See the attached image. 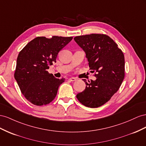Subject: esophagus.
Instances as JSON below:
<instances>
[{"label": "esophagus", "mask_w": 146, "mask_h": 146, "mask_svg": "<svg viewBox=\"0 0 146 146\" xmlns=\"http://www.w3.org/2000/svg\"><path fill=\"white\" fill-rule=\"evenodd\" d=\"M76 80L75 78H69L68 79V81H70V82H73V81H75Z\"/></svg>", "instance_id": "esophagus-1"}]
</instances>
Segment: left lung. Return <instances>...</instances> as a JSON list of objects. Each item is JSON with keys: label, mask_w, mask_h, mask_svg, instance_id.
Wrapping results in <instances>:
<instances>
[{"label": "left lung", "mask_w": 146, "mask_h": 146, "mask_svg": "<svg viewBox=\"0 0 146 146\" xmlns=\"http://www.w3.org/2000/svg\"><path fill=\"white\" fill-rule=\"evenodd\" d=\"M74 41L86 52L96 80L87 82L86 89L76 95L81 104L98 108L108 102L121 86L125 76V59L122 50L109 36L92 34L77 36Z\"/></svg>", "instance_id": "obj_1"}]
</instances>
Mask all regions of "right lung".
<instances>
[{
	"label": "right lung",
	"mask_w": 146,
	"mask_h": 146,
	"mask_svg": "<svg viewBox=\"0 0 146 146\" xmlns=\"http://www.w3.org/2000/svg\"><path fill=\"white\" fill-rule=\"evenodd\" d=\"M72 39V36H38L19 52L15 78L25 98L34 105H48L55 98L65 78H56L48 69L56 62L59 52Z\"/></svg>",
	"instance_id": "right-lung-1"
}]
</instances>
